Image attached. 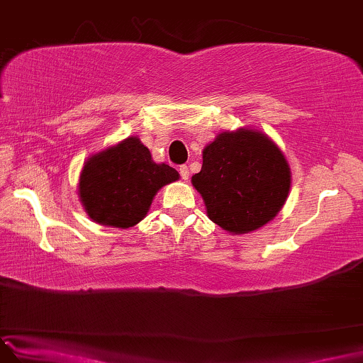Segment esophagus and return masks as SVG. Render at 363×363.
<instances>
[{"instance_id":"1","label":"esophagus","mask_w":363,"mask_h":363,"mask_svg":"<svg viewBox=\"0 0 363 363\" xmlns=\"http://www.w3.org/2000/svg\"><path fill=\"white\" fill-rule=\"evenodd\" d=\"M179 174H181V177H182L184 181H187V179H189V176H190L189 167H187V165H181V167H179Z\"/></svg>"}]
</instances>
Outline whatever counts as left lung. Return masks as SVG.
<instances>
[{
  "label": "left lung",
  "instance_id": "left-lung-1",
  "mask_svg": "<svg viewBox=\"0 0 363 363\" xmlns=\"http://www.w3.org/2000/svg\"><path fill=\"white\" fill-rule=\"evenodd\" d=\"M191 184L215 225L245 234L281 211L290 190V168L267 135L240 129L223 133L206 146L201 172Z\"/></svg>",
  "mask_w": 363,
  "mask_h": 363
}]
</instances>
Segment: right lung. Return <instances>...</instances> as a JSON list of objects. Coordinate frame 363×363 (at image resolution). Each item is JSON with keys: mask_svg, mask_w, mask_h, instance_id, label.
<instances>
[{"mask_svg": "<svg viewBox=\"0 0 363 363\" xmlns=\"http://www.w3.org/2000/svg\"><path fill=\"white\" fill-rule=\"evenodd\" d=\"M177 179L174 168L154 164L148 148L129 137L86 162L79 195L95 223L125 229L143 220L160 187Z\"/></svg>", "mask_w": 363, "mask_h": 363, "instance_id": "1", "label": "right lung"}]
</instances>
